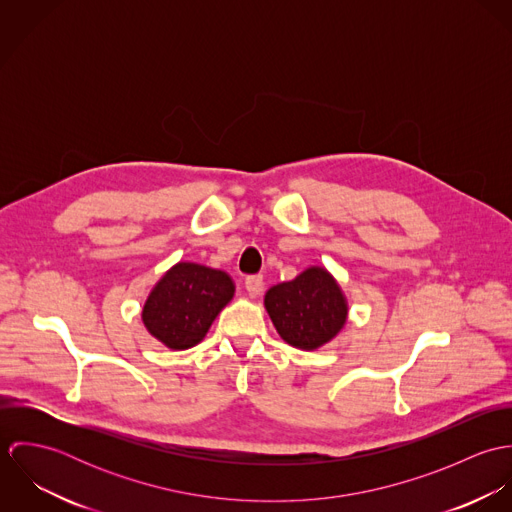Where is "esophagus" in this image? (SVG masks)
I'll return each mask as SVG.
<instances>
[{
    "instance_id": "esophagus-1",
    "label": "esophagus",
    "mask_w": 512,
    "mask_h": 512,
    "mask_svg": "<svg viewBox=\"0 0 512 512\" xmlns=\"http://www.w3.org/2000/svg\"><path fill=\"white\" fill-rule=\"evenodd\" d=\"M244 286H246L248 293L256 295V293H260L262 286H264V278H262V276H248V278L244 280Z\"/></svg>"
}]
</instances>
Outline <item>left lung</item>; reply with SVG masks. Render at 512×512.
Listing matches in <instances>:
<instances>
[{
  "label": "left lung",
  "instance_id": "8db88e82",
  "mask_svg": "<svg viewBox=\"0 0 512 512\" xmlns=\"http://www.w3.org/2000/svg\"><path fill=\"white\" fill-rule=\"evenodd\" d=\"M264 307L280 337L301 351L333 341L349 315L345 293L323 266H309L292 282L272 286Z\"/></svg>",
  "mask_w": 512,
  "mask_h": 512
}]
</instances>
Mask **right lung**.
<instances>
[{
  "label": "right lung",
  "instance_id": "1",
  "mask_svg": "<svg viewBox=\"0 0 512 512\" xmlns=\"http://www.w3.org/2000/svg\"><path fill=\"white\" fill-rule=\"evenodd\" d=\"M234 297L232 278L195 262H177L147 295L142 321L167 349L199 345L226 303Z\"/></svg>",
  "mask_w": 512,
  "mask_h": 512
}]
</instances>
